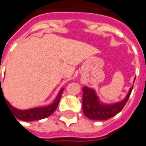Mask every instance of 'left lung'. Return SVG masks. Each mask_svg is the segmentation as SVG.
I'll use <instances>...</instances> for the list:
<instances>
[{"label":"left lung","mask_w":146,"mask_h":146,"mask_svg":"<svg viewBox=\"0 0 146 146\" xmlns=\"http://www.w3.org/2000/svg\"><path fill=\"white\" fill-rule=\"evenodd\" d=\"M132 88H130L129 92L122 102L112 105H103L100 103L95 91L86 86L83 88V110L84 115L90 119L106 120L113 117L124 108L130 94L132 93Z\"/></svg>","instance_id":"obj_1"}]
</instances>
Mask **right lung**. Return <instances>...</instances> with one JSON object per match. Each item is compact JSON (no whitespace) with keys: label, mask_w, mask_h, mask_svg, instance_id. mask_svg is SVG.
I'll use <instances>...</instances> for the list:
<instances>
[{"label":"right lung","mask_w":146,"mask_h":146,"mask_svg":"<svg viewBox=\"0 0 146 146\" xmlns=\"http://www.w3.org/2000/svg\"><path fill=\"white\" fill-rule=\"evenodd\" d=\"M0 83H1V78H0ZM0 88V94L2 93V88H1V84ZM64 89H62L60 93H59L58 96H56V100H54L51 105L48 106H45V107H37V108H33V109H31V110H17L16 108L13 107L10 104L8 101L6 100L7 105L10 108V110L12 112V113L14 114V118H17L20 120H23V121H27V122H31V121H33V120H40L44 118H46L50 116L52 113L56 110V109L58 106V104L60 103V100L61 96L63 92ZM4 96V95H3Z\"/></svg>","instance_id":"add662e5"}]
</instances>
